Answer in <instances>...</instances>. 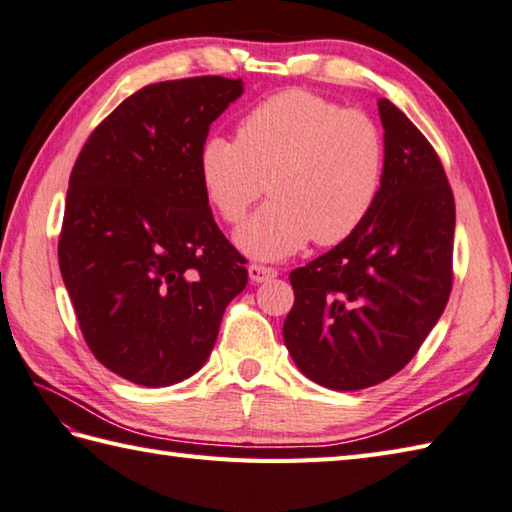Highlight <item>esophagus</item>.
Returning <instances> with one entry per match:
<instances>
[{"mask_svg":"<svg viewBox=\"0 0 512 512\" xmlns=\"http://www.w3.org/2000/svg\"><path fill=\"white\" fill-rule=\"evenodd\" d=\"M248 277L253 284H264V281H270L277 277V270L275 268H268V266H259V264H250L248 266Z\"/></svg>","mask_w":512,"mask_h":512,"instance_id":"1","label":"esophagus"}]
</instances>
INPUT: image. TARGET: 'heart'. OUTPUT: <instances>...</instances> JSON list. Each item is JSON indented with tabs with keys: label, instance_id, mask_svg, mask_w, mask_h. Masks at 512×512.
I'll list each match as a JSON object with an SVG mask.
<instances>
[{
	"label": "heart",
	"instance_id": "b5f03b06",
	"mask_svg": "<svg viewBox=\"0 0 512 512\" xmlns=\"http://www.w3.org/2000/svg\"><path fill=\"white\" fill-rule=\"evenodd\" d=\"M198 176L228 224L244 220L268 180L273 200L239 228L235 242L255 259H284L312 237L334 246L365 224L383 187L385 138L361 110L286 90L239 118L235 140L206 138Z\"/></svg>",
	"mask_w": 512,
	"mask_h": 512
}]
</instances>
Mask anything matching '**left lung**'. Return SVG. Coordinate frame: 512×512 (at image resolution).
I'll use <instances>...</instances> for the list:
<instances>
[{"label":"left lung","mask_w":512,"mask_h":512,"mask_svg":"<svg viewBox=\"0 0 512 512\" xmlns=\"http://www.w3.org/2000/svg\"><path fill=\"white\" fill-rule=\"evenodd\" d=\"M385 176L365 224L290 273L284 341L303 376L334 391L383 383L405 367L447 306L455 204L442 162L387 99Z\"/></svg>","instance_id":"obj_1"}]
</instances>
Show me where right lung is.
Segmentation results:
<instances>
[{
  "label": "right lung",
  "mask_w": 512,
  "mask_h": 512,
  "mask_svg": "<svg viewBox=\"0 0 512 512\" xmlns=\"http://www.w3.org/2000/svg\"><path fill=\"white\" fill-rule=\"evenodd\" d=\"M242 79L147 85L94 129L70 176L59 268L92 354L121 378L169 387L209 358L246 288L198 176L211 123Z\"/></svg>",
  "instance_id": "add662e5"
}]
</instances>
